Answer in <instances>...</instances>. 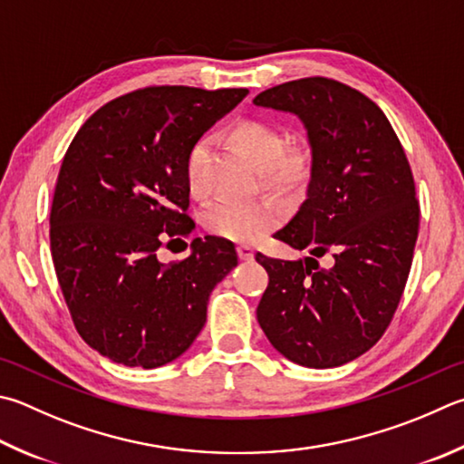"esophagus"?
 I'll use <instances>...</instances> for the list:
<instances>
[{"label":"esophagus","mask_w":464,"mask_h":464,"mask_svg":"<svg viewBox=\"0 0 464 464\" xmlns=\"http://www.w3.org/2000/svg\"><path fill=\"white\" fill-rule=\"evenodd\" d=\"M237 254H239V257H241L243 261H249L251 257H254L256 249L251 247V246H239V247H237Z\"/></svg>","instance_id":"obj_1"}]
</instances>
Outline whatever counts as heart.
<instances>
[{
	"label": "heart",
	"mask_w": 464,
	"mask_h": 464,
	"mask_svg": "<svg viewBox=\"0 0 464 464\" xmlns=\"http://www.w3.org/2000/svg\"><path fill=\"white\" fill-rule=\"evenodd\" d=\"M233 144L257 168L261 182L280 195L294 197L310 179V158L302 148L285 146L277 125L264 120H241L231 128ZM208 140L197 138L184 154V180L192 195L203 192V168ZM282 208L272 198L221 200L207 208L203 223L208 233L229 241H251L280 221Z\"/></svg>",
	"instance_id": "1"
}]
</instances>
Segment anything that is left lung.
Instances as JSON below:
<instances>
[{"label": "left lung", "instance_id": "1", "mask_svg": "<svg viewBox=\"0 0 464 464\" xmlns=\"http://www.w3.org/2000/svg\"><path fill=\"white\" fill-rule=\"evenodd\" d=\"M254 105L296 115L310 146L306 200L274 233L306 256H256L269 276L257 323L292 363L344 365L379 341L406 288L420 223L408 158L382 109L343 82L290 81Z\"/></svg>", "mask_w": 464, "mask_h": 464}]
</instances>
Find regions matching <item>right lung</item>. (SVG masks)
<instances>
[{"instance_id":"obj_1","label":"right lung","mask_w":464,"mask_h":464,"mask_svg":"<svg viewBox=\"0 0 464 464\" xmlns=\"http://www.w3.org/2000/svg\"><path fill=\"white\" fill-rule=\"evenodd\" d=\"M247 89L148 87L109 101L66 150L50 210V247L66 306L91 349L125 367L179 359L203 331L215 285L237 266L207 235L166 266L158 249L195 229L184 154Z\"/></svg>"}]
</instances>
